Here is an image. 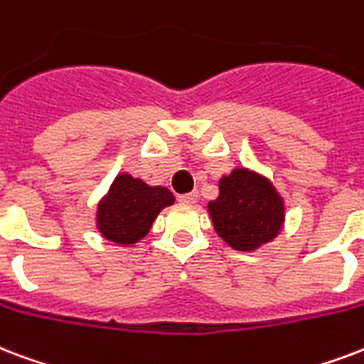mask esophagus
Returning <instances> with one entry per match:
<instances>
[{
    "instance_id": "obj_1",
    "label": "esophagus",
    "mask_w": 364,
    "mask_h": 364,
    "mask_svg": "<svg viewBox=\"0 0 364 364\" xmlns=\"http://www.w3.org/2000/svg\"><path fill=\"white\" fill-rule=\"evenodd\" d=\"M196 198H198V194L196 193L181 194V196H179V202H181V204H185V206H193L194 202H196Z\"/></svg>"
}]
</instances>
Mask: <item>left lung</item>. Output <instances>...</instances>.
I'll use <instances>...</instances> for the list:
<instances>
[{
	"instance_id": "1",
	"label": "left lung",
	"mask_w": 364,
	"mask_h": 364,
	"mask_svg": "<svg viewBox=\"0 0 364 364\" xmlns=\"http://www.w3.org/2000/svg\"><path fill=\"white\" fill-rule=\"evenodd\" d=\"M213 229L232 250L256 252L284 227V200L267 177L235 168L219 179V196L208 202Z\"/></svg>"
}]
</instances>
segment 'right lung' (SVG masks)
Wrapping results in <instances>:
<instances>
[{
	"label": "right lung",
	"mask_w": 364,
	"mask_h": 364,
	"mask_svg": "<svg viewBox=\"0 0 364 364\" xmlns=\"http://www.w3.org/2000/svg\"><path fill=\"white\" fill-rule=\"evenodd\" d=\"M176 196L166 187L149 185L129 173H118L97 204L95 225L102 238L120 246H133L151 231L164 208Z\"/></svg>",
	"instance_id": "obj_1"
}]
</instances>
